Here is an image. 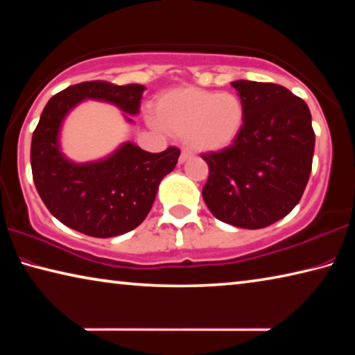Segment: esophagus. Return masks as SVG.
<instances>
[{"instance_id": "1", "label": "esophagus", "mask_w": 355, "mask_h": 355, "mask_svg": "<svg viewBox=\"0 0 355 355\" xmlns=\"http://www.w3.org/2000/svg\"><path fill=\"white\" fill-rule=\"evenodd\" d=\"M189 157H191V153H188V151H182V155H180V157H178V162L180 164H184Z\"/></svg>"}]
</instances>
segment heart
Returning a JSON list of instances; mask_svg holds the SVG:
<instances>
[{
  "label": "heart",
  "mask_w": 355,
  "mask_h": 355,
  "mask_svg": "<svg viewBox=\"0 0 355 355\" xmlns=\"http://www.w3.org/2000/svg\"><path fill=\"white\" fill-rule=\"evenodd\" d=\"M157 128L183 137L194 153L230 147L245 125V104L237 94L184 87L162 94L156 104Z\"/></svg>",
  "instance_id": "obj_1"
}]
</instances>
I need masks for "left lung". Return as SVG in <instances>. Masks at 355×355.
Masks as SVG:
<instances>
[{
	"label": "left lung",
	"mask_w": 355,
	"mask_h": 355,
	"mask_svg": "<svg viewBox=\"0 0 355 355\" xmlns=\"http://www.w3.org/2000/svg\"><path fill=\"white\" fill-rule=\"evenodd\" d=\"M245 125L230 147L202 155L210 173L204 189L219 221L262 229L291 213L311 172L314 131L306 103L277 83L235 80Z\"/></svg>",
	"instance_id": "8db88e82"
}]
</instances>
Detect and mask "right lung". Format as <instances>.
Listing matches in <instances>:
<instances>
[{"mask_svg":"<svg viewBox=\"0 0 355 355\" xmlns=\"http://www.w3.org/2000/svg\"><path fill=\"white\" fill-rule=\"evenodd\" d=\"M144 85H114L93 80L67 87L49 101L33 132L31 171L49 211L64 226L109 239L136 229L151 210L161 180L177 166L180 150L148 153L132 142L121 144L98 161L74 162L61 151L64 118L83 101L116 105L128 123L140 110Z\"/></svg>","mask_w":355,"mask_h":355,"instance_id":"right-lung-1","label":"right lung"}]
</instances>
